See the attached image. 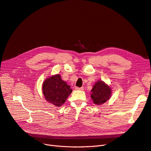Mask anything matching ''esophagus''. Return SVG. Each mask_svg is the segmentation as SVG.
I'll return each instance as SVG.
<instances>
[{
    "label": "esophagus",
    "mask_w": 151,
    "mask_h": 151,
    "mask_svg": "<svg viewBox=\"0 0 151 151\" xmlns=\"http://www.w3.org/2000/svg\"><path fill=\"white\" fill-rule=\"evenodd\" d=\"M75 89H76V90H81V91H83V90H84V87H81V88L75 87Z\"/></svg>",
    "instance_id": "1"
}]
</instances>
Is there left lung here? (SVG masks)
<instances>
[{
    "instance_id": "obj_1",
    "label": "left lung",
    "mask_w": 151,
    "mask_h": 151,
    "mask_svg": "<svg viewBox=\"0 0 151 151\" xmlns=\"http://www.w3.org/2000/svg\"><path fill=\"white\" fill-rule=\"evenodd\" d=\"M91 91V98L93 103L97 105L106 103L111 96V88L101 80L96 82Z\"/></svg>"
}]
</instances>
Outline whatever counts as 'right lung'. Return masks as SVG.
I'll return each instance as SVG.
<instances>
[{
  "instance_id": "obj_1",
  "label": "right lung",
  "mask_w": 151,
  "mask_h": 151,
  "mask_svg": "<svg viewBox=\"0 0 151 151\" xmlns=\"http://www.w3.org/2000/svg\"><path fill=\"white\" fill-rule=\"evenodd\" d=\"M42 90L47 101L57 107L63 105L72 92L70 86L62 80L59 74L47 78L43 83Z\"/></svg>"
}]
</instances>
